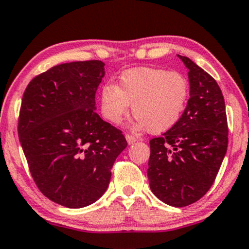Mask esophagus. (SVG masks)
<instances>
[{"label": "esophagus", "instance_id": "34e87169", "mask_svg": "<svg viewBox=\"0 0 249 249\" xmlns=\"http://www.w3.org/2000/svg\"><path fill=\"white\" fill-rule=\"evenodd\" d=\"M125 138H126V141H127V143H128V144H132V143H134L135 141L138 140L137 138H134L133 135H130V134H126V137H125Z\"/></svg>", "mask_w": 249, "mask_h": 249}]
</instances>
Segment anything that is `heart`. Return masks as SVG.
<instances>
[{"instance_id":"1","label":"heart","mask_w":249,"mask_h":249,"mask_svg":"<svg viewBox=\"0 0 249 249\" xmlns=\"http://www.w3.org/2000/svg\"><path fill=\"white\" fill-rule=\"evenodd\" d=\"M190 85L176 71L137 68L125 71L118 85L106 84L100 90L102 116L119 124L130 111L137 116L132 128L159 134L176 126L186 109Z\"/></svg>"}]
</instances>
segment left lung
I'll return each instance as SVG.
<instances>
[{
  "label": "left lung",
  "mask_w": 249,
  "mask_h": 249,
  "mask_svg": "<svg viewBox=\"0 0 249 249\" xmlns=\"http://www.w3.org/2000/svg\"><path fill=\"white\" fill-rule=\"evenodd\" d=\"M188 70L190 99L180 121L150 140L147 176L156 197L172 207L200 200L215 181L228 149L222 90L212 75L178 55Z\"/></svg>",
  "instance_id": "8db88e82"
}]
</instances>
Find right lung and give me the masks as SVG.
I'll return each instance as SVG.
<instances>
[{
  "mask_svg": "<svg viewBox=\"0 0 249 249\" xmlns=\"http://www.w3.org/2000/svg\"><path fill=\"white\" fill-rule=\"evenodd\" d=\"M101 61L56 65L31 80L18 135L31 175L49 200L83 208L109 186L111 166L127 146L122 131L96 114Z\"/></svg>",
  "mask_w": 249,
  "mask_h": 249,
  "instance_id": "add662e5",
  "label": "right lung"
}]
</instances>
